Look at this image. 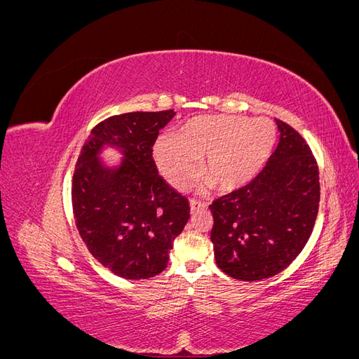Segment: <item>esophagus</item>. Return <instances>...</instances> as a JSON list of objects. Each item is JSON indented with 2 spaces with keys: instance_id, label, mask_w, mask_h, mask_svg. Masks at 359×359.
Segmentation results:
<instances>
[{
  "instance_id": "obj_1",
  "label": "esophagus",
  "mask_w": 359,
  "mask_h": 359,
  "mask_svg": "<svg viewBox=\"0 0 359 359\" xmlns=\"http://www.w3.org/2000/svg\"><path fill=\"white\" fill-rule=\"evenodd\" d=\"M206 208H208V205H206L205 202H201V201H196V199H191L190 201V210H191V212L202 211V210H206Z\"/></svg>"
}]
</instances>
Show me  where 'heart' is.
I'll use <instances>...</instances> for the list:
<instances>
[{"mask_svg":"<svg viewBox=\"0 0 359 359\" xmlns=\"http://www.w3.org/2000/svg\"><path fill=\"white\" fill-rule=\"evenodd\" d=\"M276 126L268 118L232 115L193 118L177 137H161L154 147L157 168L173 187H187L205 173L220 190H235L255 180L276 144Z\"/></svg>","mask_w":359,"mask_h":359,"instance_id":"heart-1","label":"heart"}]
</instances>
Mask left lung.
Returning <instances> with one entry per match:
<instances>
[{
    "instance_id": "obj_1",
    "label": "left lung",
    "mask_w": 359,
    "mask_h": 359,
    "mask_svg": "<svg viewBox=\"0 0 359 359\" xmlns=\"http://www.w3.org/2000/svg\"><path fill=\"white\" fill-rule=\"evenodd\" d=\"M276 123L278 145L264 170L210 205L215 264L236 280L281 273L306 247L318 217V163L295 128Z\"/></svg>"
}]
</instances>
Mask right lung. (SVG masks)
<instances>
[{"label":"right lung","instance_id":"right-lung-1","mask_svg":"<svg viewBox=\"0 0 359 359\" xmlns=\"http://www.w3.org/2000/svg\"><path fill=\"white\" fill-rule=\"evenodd\" d=\"M175 112H130L97 124L82 147L72 186L73 212L90 253L118 277L144 280L165 271L190 219L189 201L158 175L153 147ZM123 154L104 165L106 147Z\"/></svg>","mask_w":359,"mask_h":359}]
</instances>
